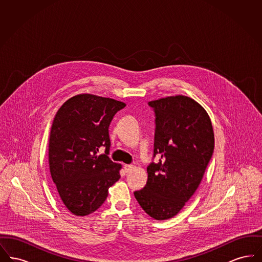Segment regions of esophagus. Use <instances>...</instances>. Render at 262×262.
Listing matches in <instances>:
<instances>
[{
  "label": "esophagus",
  "mask_w": 262,
  "mask_h": 262,
  "mask_svg": "<svg viewBox=\"0 0 262 262\" xmlns=\"http://www.w3.org/2000/svg\"><path fill=\"white\" fill-rule=\"evenodd\" d=\"M124 169H125V173H129L133 169H134V165H128V164H125L124 165Z\"/></svg>",
  "instance_id": "esophagus-1"
}]
</instances>
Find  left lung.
Masks as SVG:
<instances>
[{
    "label": "left lung",
    "mask_w": 262,
    "mask_h": 262,
    "mask_svg": "<svg viewBox=\"0 0 262 262\" xmlns=\"http://www.w3.org/2000/svg\"><path fill=\"white\" fill-rule=\"evenodd\" d=\"M155 112L154 156L146 186L135 191L141 208L155 220L176 216L195 192L214 150V132L205 109L195 100L168 96L150 101Z\"/></svg>",
    "instance_id": "1"
}]
</instances>
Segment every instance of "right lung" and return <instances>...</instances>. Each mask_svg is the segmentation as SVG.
Segmentation results:
<instances>
[{"mask_svg": "<svg viewBox=\"0 0 262 262\" xmlns=\"http://www.w3.org/2000/svg\"><path fill=\"white\" fill-rule=\"evenodd\" d=\"M124 102L93 94L67 100L56 114L49 138V166L63 205L76 216L96 211L119 179L122 165L108 157L109 125ZM101 146L105 155L97 156Z\"/></svg>", "mask_w": 262, "mask_h": 262, "instance_id": "add662e5", "label": "right lung"}]
</instances>
